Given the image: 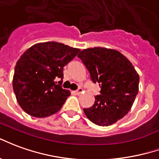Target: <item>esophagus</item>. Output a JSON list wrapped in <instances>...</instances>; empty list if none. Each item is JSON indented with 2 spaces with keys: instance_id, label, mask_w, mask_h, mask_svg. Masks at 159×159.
Wrapping results in <instances>:
<instances>
[{
  "instance_id": "obj_1",
  "label": "esophagus",
  "mask_w": 159,
  "mask_h": 159,
  "mask_svg": "<svg viewBox=\"0 0 159 159\" xmlns=\"http://www.w3.org/2000/svg\"><path fill=\"white\" fill-rule=\"evenodd\" d=\"M82 92H83V90L80 88V89H78L77 91H75V94H76V95H80V94L82 93Z\"/></svg>"
}]
</instances>
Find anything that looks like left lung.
Wrapping results in <instances>:
<instances>
[{"label": "left lung", "mask_w": 159, "mask_h": 159, "mask_svg": "<svg viewBox=\"0 0 159 159\" xmlns=\"http://www.w3.org/2000/svg\"><path fill=\"white\" fill-rule=\"evenodd\" d=\"M78 57L89 70L91 80L99 83L101 95L84 114L100 126L116 123L128 113L139 91V75L122 53L113 49L93 47Z\"/></svg>", "instance_id": "left-lung-1"}]
</instances>
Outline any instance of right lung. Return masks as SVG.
Masks as SVG:
<instances>
[{
  "label": "right lung",
  "instance_id": "right-lung-1",
  "mask_svg": "<svg viewBox=\"0 0 159 159\" xmlns=\"http://www.w3.org/2000/svg\"><path fill=\"white\" fill-rule=\"evenodd\" d=\"M80 50L54 41L37 43L24 52L15 66L12 87L19 106L36 118L52 115L70 95L56 84L63 78V67Z\"/></svg>",
  "mask_w": 159,
  "mask_h": 159
}]
</instances>
